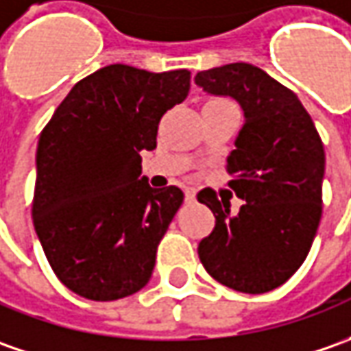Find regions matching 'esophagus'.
<instances>
[{"instance_id":"obj_1","label":"esophagus","mask_w":351,"mask_h":351,"mask_svg":"<svg viewBox=\"0 0 351 351\" xmlns=\"http://www.w3.org/2000/svg\"><path fill=\"white\" fill-rule=\"evenodd\" d=\"M184 198H186L188 202H194V199H196V190H194V188H184Z\"/></svg>"}]
</instances>
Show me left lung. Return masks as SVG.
<instances>
[{
  "label": "left lung",
  "instance_id": "1",
  "mask_svg": "<svg viewBox=\"0 0 351 351\" xmlns=\"http://www.w3.org/2000/svg\"><path fill=\"white\" fill-rule=\"evenodd\" d=\"M196 85L233 97L245 124L227 157L229 188L245 199L237 215L212 188L198 194L215 227L198 245L206 272L235 291L266 293L307 258L322 215L324 147L305 106L252 64L198 71Z\"/></svg>",
  "mask_w": 351,
  "mask_h": 351
}]
</instances>
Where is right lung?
<instances>
[{
  "mask_svg": "<svg viewBox=\"0 0 351 351\" xmlns=\"http://www.w3.org/2000/svg\"><path fill=\"white\" fill-rule=\"evenodd\" d=\"M188 91V69L152 73L112 64L77 81L44 126L32 223L73 293L114 301L149 282L184 194L139 178V153L157 147L161 118Z\"/></svg>",
  "mask_w": 351,
  "mask_h": 351,
  "instance_id": "1",
  "label": "right lung"
}]
</instances>
